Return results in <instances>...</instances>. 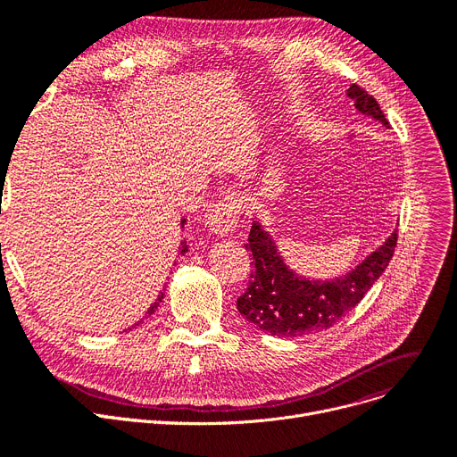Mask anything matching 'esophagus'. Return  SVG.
Segmentation results:
<instances>
[{
	"instance_id": "1",
	"label": "esophagus",
	"mask_w": 457,
	"mask_h": 457,
	"mask_svg": "<svg viewBox=\"0 0 457 457\" xmlns=\"http://www.w3.org/2000/svg\"><path fill=\"white\" fill-rule=\"evenodd\" d=\"M241 198L237 195H228L222 200L212 204L205 212V226L216 235H228L238 222L241 214Z\"/></svg>"
}]
</instances>
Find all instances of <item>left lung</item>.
Wrapping results in <instances>:
<instances>
[{"mask_svg": "<svg viewBox=\"0 0 457 457\" xmlns=\"http://www.w3.org/2000/svg\"><path fill=\"white\" fill-rule=\"evenodd\" d=\"M348 98L357 112L386 128L389 122L379 104L361 87L350 85ZM396 248V231L357 267L333 279H309L287 267L274 238L253 220L246 250L253 255L248 289L237 300V309L252 326L278 337H302L337 324L363 300L374 281L387 269Z\"/></svg>", "mask_w": 457, "mask_h": 457, "instance_id": "8db88e82", "label": "left lung"}]
</instances>
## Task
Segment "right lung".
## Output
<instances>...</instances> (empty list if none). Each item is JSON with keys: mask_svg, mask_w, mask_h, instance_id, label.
Segmentation results:
<instances>
[{"mask_svg": "<svg viewBox=\"0 0 457 457\" xmlns=\"http://www.w3.org/2000/svg\"><path fill=\"white\" fill-rule=\"evenodd\" d=\"M185 222H187V220H185V219H183V220H181V228H183V226H185ZM187 252H188V246H187V241H181V245H179V253H181V255H185V253H187ZM162 291H164V289H162ZM162 298H164V295H162V293H161V295H159V296H157V300H155V302H154V303H152V305H150V309H148V311H146V317H150V315H154V313H155V309H157V307H159V303H161V302H162ZM146 317H144V319H146ZM135 326H138V322H137V324H135ZM135 326H133V328H135Z\"/></svg>", "mask_w": 457, "mask_h": 457, "instance_id": "right-lung-1", "label": "right lung"}]
</instances>
